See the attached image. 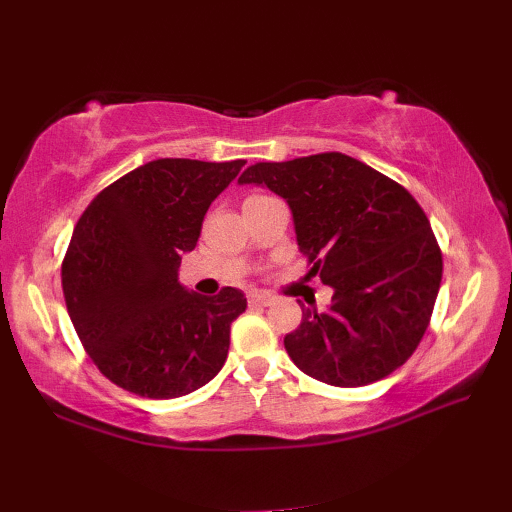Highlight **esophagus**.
Wrapping results in <instances>:
<instances>
[{
  "label": "esophagus",
  "mask_w": 512,
  "mask_h": 512,
  "mask_svg": "<svg viewBox=\"0 0 512 512\" xmlns=\"http://www.w3.org/2000/svg\"><path fill=\"white\" fill-rule=\"evenodd\" d=\"M274 298L267 294H249V307H267L272 305Z\"/></svg>",
  "instance_id": "obj_1"
}]
</instances>
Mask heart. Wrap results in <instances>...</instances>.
I'll return each mask as SVG.
<instances>
[{"mask_svg": "<svg viewBox=\"0 0 512 512\" xmlns=\"http://www.w3.org/2000/svg\"><path fill=\"white\" fill-rule=\"evenodd\" d=\"M254 198H263V196H252V198H247V200H254Z\"/></svg>", "mask_w": 512, "mask_h": 512, "instance_id": "obj_1", "label": "heart"}]
</instances>
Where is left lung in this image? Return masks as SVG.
Returning <instances> with one entry per match:
<instances>
[{
  "label": "left lung",
  "mask_w": 512,
  "mask_h": 512,
  "mask_svg": "<svg viewBox=\"0 0 512 512\" xmlns=\"http://www.w3.org/2000/svg\"><path fill=\"white\" fill-rule=\"evenodd\" d=\"M238 182L265 185L292 207L312 274L334 289L325 312L303 307L285 350L312 379L361 388L417 350L441 285L430 220L406 187L339 151L256 162Z\"/></svg>",
  "instance_id": "obj_1"
}]
</instances>
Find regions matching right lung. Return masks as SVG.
<instances>
[{"instance_id":"right-lung-1","label":"right lung","mask_w":512,"mask_h":512,"mask_svg":"<svg viewBox=\"0 0 512 512\" xmlns=\"http://www.w3.org/2000/svg\"><path fill=\"white\" fill-rule=\"evenodd\" d=\"M245 160L160 158L104 187L73 229L62 260L66 310L106 379L147 399H176L225 365L231 323L247 298L178 283L211 202Z\"/></svg>"}]
</instances>
